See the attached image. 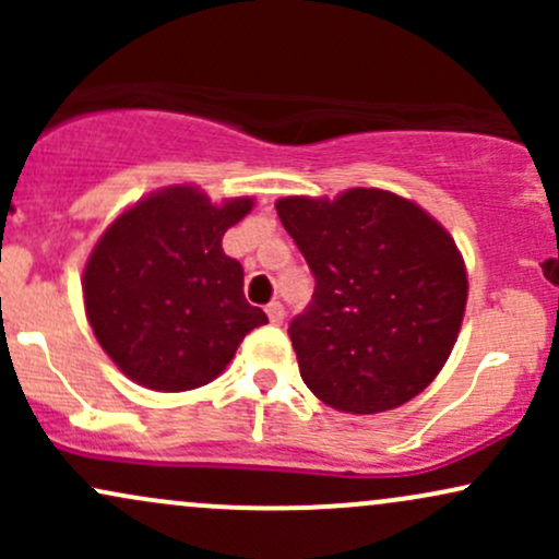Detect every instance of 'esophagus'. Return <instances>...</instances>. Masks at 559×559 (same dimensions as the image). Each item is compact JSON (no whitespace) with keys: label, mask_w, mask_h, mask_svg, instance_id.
<instances>
[{"label":"esophagus","mask_w":559,"mask_h":559,"mask_svg":"<svg viewBox=\"0 0 559 559\" xmlns=\"http://www.w3.org/2000/svg\"><path fill=\"white\" fill-rule=\"evenodd\" d=\"M265 312H267V318H271L273 325L284 323V305H281V301H271V305L265 307Z\"/></svg>","instance_id":"esophagus-1"}]
</instances>
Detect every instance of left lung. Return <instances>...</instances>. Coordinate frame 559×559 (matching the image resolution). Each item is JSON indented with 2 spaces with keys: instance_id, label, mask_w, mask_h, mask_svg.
Returning <instances> with one entry per match:
<instances>
[{
  "instance_id": "left-lung-1",
  "label": "left lung",
  "mask_w": 559,
  "mask_h": 559,
  "mask_svg": "<svg viewBox=\"0 0 559 559\" xmlns=\"http://www.w3.org/2000/svg\"><path fill=\"white\" fill-rule=\"evenodd\" d=\"M316 278L288 336L307 389L329 407L373 415L418 396L457 342L463 258L431 215L381 189L275 202Z\"/></svg>"
}]
</instances>
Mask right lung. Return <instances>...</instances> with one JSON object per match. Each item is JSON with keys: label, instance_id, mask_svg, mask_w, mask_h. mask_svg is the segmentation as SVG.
I'll list each match as a JSON object with an SVG mask.
<instances>
[{"label": "right lung", "instance_id": "add662e5", "mask_svg": "<svg viewBox=\"0 0 559 559\" xmlns=\"http://www.w3.org/2000/svg\"><path fill=\"white\" fill-rule=\"evenodd\" d=\"M249 210L247 197L215 207L194 186H173L126 210L96 241L83 271L88 323L141 386H204L267 323L243 297V267L221 247Z\"/></svg>", "mask_w": 559, "mask_h": 559}]
</instances>
